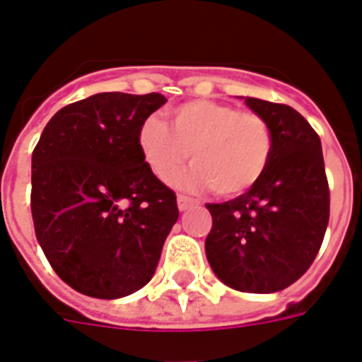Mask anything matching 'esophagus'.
<instances>
[{
	"instance_id": "1",
	"label": "esophagus",
	"mask_w": 362,
	"mask_h": 362,
	"mask_svg": "<svg viewBox=\"0 0 362 362\" xmlns=\"http://www.w3.org/2000/svg\"><path fill=\"white\" fill-rule=\"evenodd\" d=\"M178 208H180V211H186L189 210V208H193L197 204V199H193V197H187V195H178Z\"/></svg>"
}]
</instances>
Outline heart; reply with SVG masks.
Instances as JSON below:
<instances>
[{
  "label": "heart",
  "mask_w": 362,
  "mask_h": 362,
  "mask_svg": "<svg viewBox=\"0 0 362 362\" xmlns=\"http://www.w3.org/2000/svg\"><path fill=\"white\" fill-rule=\"evenodd\" d=\"M169 115L171 126L151 115L137 130L141 156L158 180H171L189 156L193 165L178 178L184 187H211L230 197L251 189L266 175L273 135L258 113L216 100H189Z\"/></svg>",
  "instance_id": "1"
}]
</instances>
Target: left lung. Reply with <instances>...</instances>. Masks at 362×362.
Segmentation results:
<instances>
[{
  "instance_id": "8db88e82",
  "label": "left lung",
  "mask_w": 362,
  "mask_h": 362,
  "mask_svg": "<svg viewBox=\"0 0 362 362\" xmlns=\"http://www.w3.org/2000/svg\"><path fill=\"white\" fill-rule=\"evenodd\" d=\"M269 124L266 175L243 195L206 204V258L219 281L249 293L284 290L318 255L329 223V184L318 134L286 104L245 98Z\"/></svg>"
}]
</instances>
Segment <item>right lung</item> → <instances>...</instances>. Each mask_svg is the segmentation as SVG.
<instances>
[{
  "label": "right lung",
  "mask_w": 362,
  "mask_h": 362,
  "mask_svg": "<svg viewBox=\"0 0 362 362\" xmlns=\"http://www.w3.org/2000/svg\"><path fill=\"white\" fill-rule=\"evenodd\" d=\"M165 96L100 93L49 119L31 158V216L49 266L76 292L130 296L152 279L178 219L137 130Z\"/></svg>",
  "instance_id": "obj_1"
}]
</instances>
